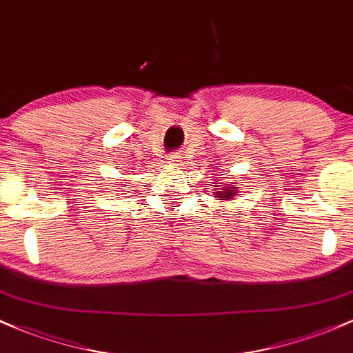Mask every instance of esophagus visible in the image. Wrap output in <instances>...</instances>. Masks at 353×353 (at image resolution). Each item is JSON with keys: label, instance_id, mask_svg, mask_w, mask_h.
<instances>
[{"label": "esophagus", "instance_id": "esophagus-1", "mask_svg": "<svg viewBox=\"0 0 353 353\" xmlns=\"http://www.w3.org/2000/svg\"><path fill=\"white\" fill-rule=\"evenodd\" d=\"M168 160L172 161V163H175V165H178V163H181V157H180V154L173 153V154H170V158H168Z\"/></svg>", "mask_w": 353, "mask_h": 353}]
</instances>
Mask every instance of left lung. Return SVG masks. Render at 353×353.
<instances>
[{
    "label": "left lung",
    "mask_w": 353,
    "mask_h": 353,
    "mask_svg": "<svg viewBox=\"0 0 353 353\" xmlns=\"http://www.w3.org/2000/svg\"><path fill=\"white\" fill-rule=\"evenodd\" d=\"M239 190V187H230L229 183H222V190L221 192H214V196L221 200H230L234 195H236Z\"/></svg>",
    "instance_id": "obj_1"
}]
</instances>
